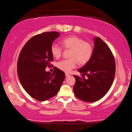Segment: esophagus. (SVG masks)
<instances>
[{"label":"esophagus","mask_w":132,"mask_h":132,"mask_svg":"<svg viewBox=\"0 0 132 132\" xmlns=\"http://www.w3.org/2000/svg\"><path fill=\"white\" fill-rule=\"evenodd\" d=\"M65 76H66V77H69V76H70V75H69V73H65Z\"/></svg>","instance_id":"34e87169"}]
</instances>
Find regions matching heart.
<instances>
[{
    "label": "heart",
    "mask_w": 132,
    "mask_h": 132,
    "mask_svg": "<svg viewBox=\"0 0 132 132\" xmlns=\"http://www.w3.org/2000/svg\"><path fill=\"white\" fill-rule=\"evenodd\" d=\"M63 47L70 50V58L64 59L57 63V67L64 72H70L77 65L84 64L90 61L93 54V46L84 39L75 35L66 37L62 40ZM51 52L53 57L59 58L63 52V48L59 45L53 43L51 46Z\"/></svg>",
    "instance_id": "obj_1"
}]
</instances>
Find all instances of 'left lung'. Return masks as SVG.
Returning <instances> with one entry per match:
<instances>
[{"label": "left lung", "instance_id": "8db88e82", "mask_svg": "<svg viewBox=\"0 0 132 132\" xmlns=\"http://www.w3.org/2000/svg\"><path fill=\"white\" fill-rule=\"evenodd\" d=\"M115 69L114 56L110 48L100 38H95L92 57L79 69L82 76L74 75L76 82L73 90L76 97L88 102L101 99L112 84ZM85 75L88 76L87 79Z\"/></svg>", "mask_w": 132, "mask_h": 132}]
</instances>
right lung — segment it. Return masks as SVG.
Masks as SVG:
<instances>
[{
    "label": "right lung",
    "instance_id": "1",
    "mask_svg": "<svg viewBox=\"0 0 132 132\" xmlns=\"http://www.w3.org/2000/svg\"><path fill=\"white\" fill-rule=\"evenodd\" d=\"M59 36L56 31L35 35L26 42L19 55L17 73L20 81L26 92L38 101L54 97L65 77L63 71L56 67L52 73L45 71L53 61L51 46Z\"/></svg>",
    "mask_w": 132,
    "mask_h": 132
}]
</instances>
